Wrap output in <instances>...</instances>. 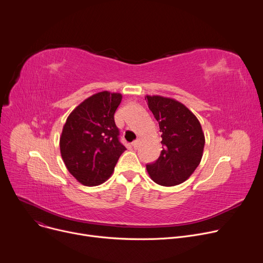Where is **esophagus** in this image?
<instances>
[{"label":"esophagus","mask_w":263,"mask_h":263,"mask_svg":"<svg viewBox=\"0 0 263 263\" xmlns=\"http://www.w3.org/2000/svg\"><path fill=\"white\" fill-rule=\"evenodd\" d=\"M140 144H141V138H137L135 141L132 142V146H133L134 149H138V147L140 146Z\"/></svg>","instance_id":"34e87169"}]
</instances>
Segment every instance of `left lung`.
Returning <instances> with one entry per match:
<instances>
[{"instance_id": "obj_1", "label": "left lung", "mask_w": 263, "mask_h": 263, "mask_svg": "<svg viewBox=\"0 0 263 263\" xmlns=\"http://www.w3.org/2000/svg\"><path fill=\"white\" fill-rule=\"evenodd\" d=\"M145 99L162 133L160 156L147 164V171L157 184H180L194 173L202 158L205 139L201 125L192 111L174 99L160 95Z\"/></svg>"}]
</instances>
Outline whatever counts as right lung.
Segmentation results:
<instances>
[{
    "mask_svg": "<svg viewBox=\"0 0 263 263\" xmlns=\"http://www.w3.org/2000/svg\"><path fill=\"white\" fill-rule=\"evenodd\" d=\"M122 99L121 93L109 91L93 94L69 114L64 125L61 155L70 174L84 185L105 182L126 150L114 122Z\"/></svg>",
    "mask_w": 263,
    "mask_h": 263,
    "instance_id": "obj_1",
    "label": "right lung"
}]
</instances>
